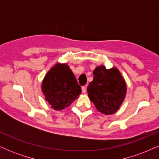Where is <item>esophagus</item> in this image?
I'll use <instances>...</instances> for the list:
<instances>
[{
	"instance_id": "1",
	"label": "esophagus",
	"mask_w": 159,
	"mask_h": 159,
	"mask_svg": "<svg viewBox=\"0 0 159 159\" xmlns=\"http://www.w3.org/2000/svg\"><path fill=\"white\" fill-rule=\"evenodd\" d=\"M81 90H82V93H85L86 91H87V88H86L85 86H84V87H81Z\"/></svg>"
}]
</instances>
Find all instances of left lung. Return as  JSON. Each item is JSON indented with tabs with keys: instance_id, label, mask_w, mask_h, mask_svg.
<instances>
[{
	"instance_id": "8db88e82",
	"label": "left lung",
	"mask_w": 159,
	"mask_h": 159,
	"mask_svg": "<svg viewBox=\"0 0 159 159\" xmlns=\"http://www.w3.org/2000/svg\"><path fill=\"white\" fill-rule=\"evenodd\" d=\"M93 81L87 87L90 101L99 112L110 115L120 108L126 93V85L117 69L104 66L94 69Z\"/></svg>"
}]
</instances>
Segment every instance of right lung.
Listing matches in <instances>:
<instances>
[{"label": "right lung", "instance_id": "add662e5", "mask_svg": "<svg viewBox=\"0 0 159 159\" xmlns=\"http://www.w3.org/2000/svg\"><path fill=\"white\" fill-rule=\"evenodd\" d=\"M42 90L45 99L54 110H62L70 105L81 94V89L66 64L57 63L43 80Z\"/></svg>", "mask_w": 159, "mask_h": 159}]
</instances>
